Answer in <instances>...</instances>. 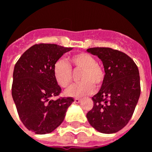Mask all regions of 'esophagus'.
<instances>
[{
	"label": "esophagus",
	"mask_w": 152,
	"mask_h": 152,
	"mask_svg": "<svg viewBox=\"0 0 152 152\" xmlns=\"http://www.w3.org/2000/svg\"><path fill=\"white\" fill-rule=\"evenodd\" d=\"M74 101H75L76 103H79V102H80V99H77V98H76V99H74Z\"/></svg>",
	"instance_id": "34e87169"
}]
</instances>
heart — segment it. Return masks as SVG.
I'll list each match as a JSON object with an SVG mask.
<instances>
[{
    "instance_id": "heart-1",
    "label": "heart",
    "mask_w": 152,
    "mask_h": 152,
    "mask_svg": "<svg viewBox=\"0 0 152 152\" xmlns=\"http://www.w3.org/2000/svg\"><path fill=\"white\" fill-rule=\"evenodd\" d=\"M94 57L87 53H79L68 58V64L62 59L54 63L53 77L58 85L66 88L72 81V72L80 71L79 80L66 89V94L71 97H83L94 91V86L99 87L105 78V72L101 65L96 63Z\"/></svg>"
}]
</instances>
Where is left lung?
<instances>
[{
    "label": "left lung",
    "mask_w": 152,
    "mask_h": 152,
    "mask_svg": "<svg viewBox=\"0 0 152 152\" xmlns=\"http://www.w3.org/2000/svg\"><path fill=\"white\" fill-rule=\"evenodd\" d=\"M102 60L105 78L99 93L92 98L94 107L86 116L91 126L102 134H114L128 124L141 92L136 63L126 53L112 48L87 50Z\"/></svg>",
    "instance_id": "obj_1"
}]
</instances>
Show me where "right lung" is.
<instances>
[{"instance_id":"1","label":"right lung","mask_w":152,"mask_h":152,"mask_svg":"<svg viewBox=\"0 0 152 152\" xmlns=\"http://www.w3.org/2000/svg\"><path fill=\"white\" fill-rule=\"evenodd\" d=\"M72 49L55 44H36L15 64L12 97L23 124L35 134H49L58 127L74 102L72 97L52 99L62 92L53 77V65Z\"/></svg>"}]
</instances>
